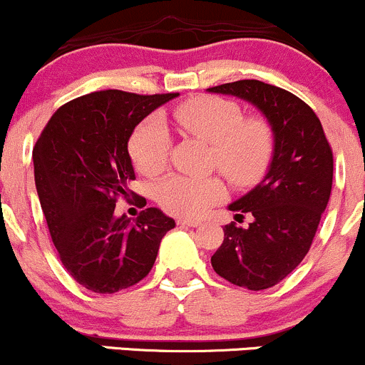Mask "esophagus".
Returning a JSON list of instances; mask_svg holds the SVG:
<instances>
[{
  "label": "esophagus",
  "instance_id": "1",
  "mask_svg": "<svg viewBox=\"0 0 365 365\" xmlns=\"http://www.w3.org/2000/svg\"><path fill=\"white\" fill-rule=\"evenodd\" d=\"M178 225L179 226H187V228H198L200 225H202V221H198V219H178Z\"/></svg>",
  "mask_w": 365,
  "mask_h": 365
}]
</instances>
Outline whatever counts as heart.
Masks as SVG:
<instances>
[{
	"label": "heart",
	"mask_w": 365,
	"mask_h": 365,
	"mask_svg": "<svg viewBox=\"0 0 365 365\" xmlns=\"http://www.w3.org/2000/svg\"><path fill=\"white\" fill-rule=\"evenodd\" d=\"M182 134L210 144V167L233 186H249L264 174L273 153V130L262 116H244L237 103L200 96L179 104L172 113ZM172 140L165 125L148 118L128 140V155L140 174L153 178L168 163ZM156 200L167 212L195 217L225 197L217 178L172 174L156 186Z\"/></svg>",
	"instance_id": "1"
}]
</instances>
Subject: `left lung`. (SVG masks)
<instances>
[{
    "instance_id": "left-lung-1",
    "label": "left lung",
    "mask_w": 365,
    "mask_h": 365,
    "mask_svg": "<svg viewBox=\"0 0 365 365\" xmlns=\"http://www.w3.org/2000/svg\"><path fill=\"white\" fill-rule=\"evenodd\" d=\"M259 108L273 128L275 150L264 179L230 205L225 240L210 257L214 272L230 284L262 291L284 280L304 259L332 190V150L309 106L287 90L257 80L210 87Z\"/></svg>"
}]
</instances>
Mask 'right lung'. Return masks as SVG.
Here are the masks:
<instances>
[{"instance_id":"1","label":"right lung","mask_w":365,"mask_h":365,"mask_svg":"<svg viewBox=\"0 0 365 365\" xmlns=\"http://www.w3.org/2000/svg\"><path fill=\"white\" fill-rule=\"evenodd\" d=\"M178 96L88 93L61 106L38 137L34 181L50 237L69 275L88 291L113 294L139 284L175 226L155 207L135 221L116 217L115 207L120 197H135L128 190L135 179L127 150L132 132Z\"/></svg>"}]
</instances>
